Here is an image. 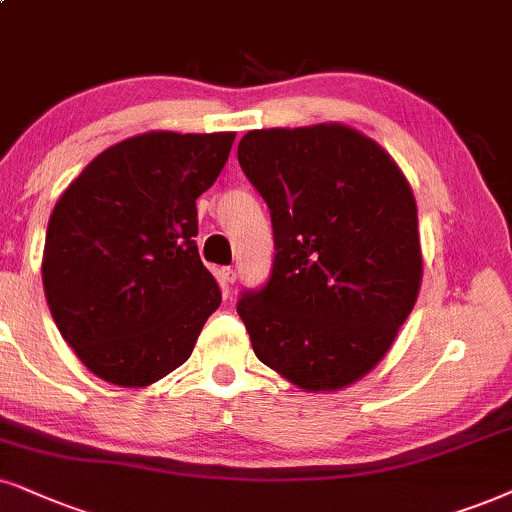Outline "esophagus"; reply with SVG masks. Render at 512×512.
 <instances>
[{
	"label": "esophagus",
	"mask_w": 512,
	"mask_h": 512,
	"mask_svg": "<svg viewBox=\"0 0 512 512\" xmlns=\"http://www.w3.org/2000/svg\"><path fill=\"white\" fill-rule=\"evenodd\" d=\"M219 278L224 281V286H234L236 283V271L231 267H224L222 271H219Z\"/></svg>",
	"instance_id": "obj_1"
}]
</instances>
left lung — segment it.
<instances>
[{"instance_id": "1", "label": "left lung", "mask_w": 512, "mask_h": 512, "mask_svg": "<svg viewBox=\"0 0 512 512\" xmlns=\"http://www.w3.org/2000/svg\"><path fill=\"white\" fill-rule=\"evenodd\" d=\"M238 163L271 210L274 269L238 316L257 359L304 392L357 383L416 304V198L383 146L340 122L252 129Z\"/></svg>"}]
</instances>
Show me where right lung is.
<instances>
[{
    "label": "right lung",
    "mask_w": 512,
    "mask_h": 512,
    "mask_svg": "<svg viewBox=\"0 0 512 512\" xmlns=\"http://www.w3.org/2000/svg\"><path fill=\"white\" fill-rule=\"evenodd\" d=\"M234 139L129 137L96 155L54 205L44 295L63 340L106 383H158L191 357L222 302L193 238L196 198L215 184Z\"/></svg>",
    "instance_id": "right-lung-1"
}]
</instances>
